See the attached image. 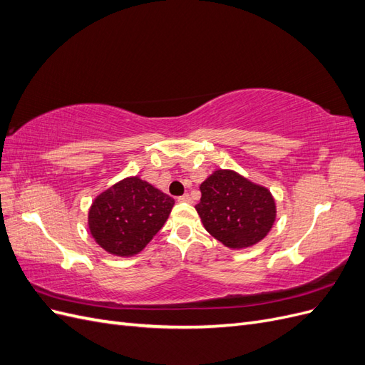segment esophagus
I'll list each match as a JSON object with an SVG mask.
<instances>
[{"mask_svg": "<svg viewBox=\"0 0 365 365\" xmlns=\"http://www.w3.org/2000/svg\"><path fill=\"white\" fill-rule=\"evenodd\" d=\"M178 201H180V202H187V204H190V202H192V197H190V195H189V193H185V195H182V196H180V197H178Z\"/></svg>", "mask_w": 365, "mask_h": 365, "instance_id": "1", "label": "esophagus"}]
</instances>
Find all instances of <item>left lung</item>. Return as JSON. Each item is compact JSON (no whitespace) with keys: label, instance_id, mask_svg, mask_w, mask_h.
Instances as JSON below:
<instances>
[{"label":"left lung","instance_id":"left-lung-1","mask_svg":"<svg viewBox=\"0 0 365 365\" xmlns=\"http://www.w3.org/2000/svg\"><path fill=\"white\" fill-rule=\"evenodd\" d=\"M196 204L204 228L231 250L256 245L275 220V201L267 187L235 170H215L201 184Z\"/></svg>","mask_w":365,"mask_h":365}]
</instances>
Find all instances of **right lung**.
<instances>
[{"mask_svg": "<svg viewBox=\"0 0 365 365\" xmlns=\"http://www.w3.org/2000/svg\"><path fill=\"white\" fill-rule=\"evenodd\" d=\"M175 201L138 176H129L98 195L88 227L105 251L130 257L145 248L168 220Z\"/></svg>", "mask_w": 365, "mask_h": 365, "instance_id": "right-lung-1", "label": "right lung"}]
</instances>
